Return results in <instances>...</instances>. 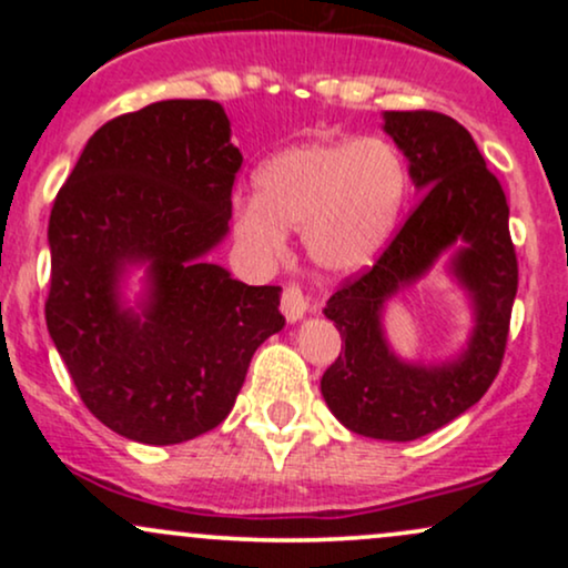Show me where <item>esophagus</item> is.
Segmentation results:
<instances>
[{"mask_svg": "<svg viewBox=\"0 0 568 568\" xmlns=\"http://www.w3.org/2000/svg\"><path fill=\"white\" fill-rule=\"evenodd\" d=\"M310 312V298L296 283H288L283 288V315L288 323H298Z\"/></svg>", "mask_w": 568, "mask_h": 568, "instance_id": "esophagus-1", "label": "esophagus"}]
</instances>
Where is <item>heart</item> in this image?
I'll return each instance as SVG.
<instances>
[{
	"instance_id": "heart-1",
	"label": "heart",
	"mask_w": 568,
	"mask_h": 568,
	"mask_svg": "<svg viewBox=\"0 0 568 568\" xmlns=\"http://www.w3.org/2000/svg\"><path fill=\"white\" fill-rule=\"evenodd\" d=\"M251 186L253 197L232 213V234L253 264H277L293 230L321 270L352 275L393 240L408 171L384 139L312 141L264 160Z\"/></svg>"
}]
</instances>
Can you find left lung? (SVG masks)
<instances>
[{"label":"left lung","instance_id":"left-lung-1","mask_svg":"<svg viewBox=\"0 0 568 568\" xmlns=\"http://www.w3.org/2000/svg\"><path fill=\"white\" fill-rule=\"evenodd\" d=\"M382 128L408 160L422 197L379 262L325 304L323 315L342 334V355L323 374L321 393L349 433L406 443L454 422L491 387L505 355L518 262L505 192L459 122L438 112H384ZM440 255L471 304V336L440 364L406 362L388 344L383 310Z\"/></svg>","mask_w":568,"mask_h":568}]
</instances>
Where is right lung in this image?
I'll use <instances>...</instances> for the list:
<instances>
[{
    "instance_id": "obj_1",
    "label": "right lung",
    "mask_w": 568,
    "mask_h": 568,
    "mask_svg": "<svg viewBox=\"0 0 568 568\" xmlns=\"http://www.w3.org/2000/svg\"><path fill=\"white\" fill-rule=\"evenodd\" d=\"M240 165L221 103L173 98L98 128L53 202L44 321L82 403L122 438L173 446L219 427L283 331V288L207 262Z\"/></svg>"
}]
</instances>
